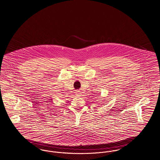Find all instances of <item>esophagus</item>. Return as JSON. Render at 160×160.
<instances>
[{
	"label": "esophagus",
	"mask_w": 160,
	"mask_h": 160,
	"mask_svg": "<svg viewBox=\"0 0 160 160\" xmlns=\"http://www.w3.org/2000/svg\"><path fill=\"white\" fill-rule=\"evenodd\" d=\"M80 92H79V91H77V92H76V95H80Z\"/></svg>",
	"instance_id": "esophagus-1"
}]
</instances>
